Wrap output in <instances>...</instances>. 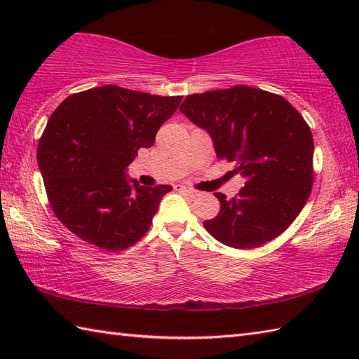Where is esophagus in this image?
Instances as JSON below:
<instances>
[{
	"label": "esophagus",
	"mask_w": 359,
	"mask_h": 359,
	"mask_svg": "<svg viewBox=\"0 0 359 359\" xmlns=\"http://www.w3.org/2000/svg\"><path fill=\"white\" fill-rule=\"evenodd\" d=\"M177 188L180 189V191H184V193H187L188 196H191V197L199 196V191H196V189H193V188H188V187H184V185H179Z\"/></svg>",
	"instance_id": "esophagus-1"
}]
</instances>
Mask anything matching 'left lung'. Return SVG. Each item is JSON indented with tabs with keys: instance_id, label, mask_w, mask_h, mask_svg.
<instances>
[{
	"instance_id": "obj_1",
	"label": "left lung",
	"mask_w": 359,
	"mask_h": 359,
	"mask_svg": "<svg viewBox=\"0 0 359 359\" xmlns=\"http://www.w3.org/2000/svg\"><path fill=\"white\" fill-rule=\"evenodd\" d=\"M180 112L205 129L219 158L234 162L245 187L233 199L215 196L220 211L207 231L248 250L278 238L306 205L313 184V135L284 97L250 86L193 94Z\"/></svg>"
}]
</instances>
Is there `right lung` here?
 I'll return each instance as SVG.
<instances>
[{
    "mask_svg": "<svg viewBox=\"0 0 359 359\" xmlns=\"http://www.w3.org/2000/svg\"><path fill=\"white\" fill-rule=\"evenodd\" d=\"M180 100L106 85L72 94L53 111L36 160L67 230L112 253L143 238L172 187H140L126 171L137 151L154 144Z\"/></svg>",
    "mask_w": 359,
    "mask_h": 359,
    "instance_id": "add662e5",
    "label": "right lung"
}]
</instances>
